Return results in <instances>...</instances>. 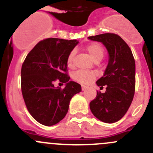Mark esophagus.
<instances>
[{
  "label": "esophagus",
  "instance_id": "obj_1",
  "mask_svg": "<svg viewBox=\"0 0 153 153\" xmlns=\"http://www.w3.org/2000/svg\"><path fill=\"white\" fill-rule=\"evenodd\" d=\"M86 89H87V86H81V89H82V91H84V90H86Z\"/></svg>",
  "mask_w": 153,
  "mask_h": 153
}]
</instances>
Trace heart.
Returning <instances> with one entry per match:
<instances>
[{
  "instance_id": "obj_1",
  "label": "heart",
  "mask_w": 153,
  "mask_h": 153,
  "mask_svg": "<svg viewBox=\"0 0 153 153\" xmlns=\"http://www.w3.org/2000/svg\"><path fill=\"white\" fill-rule=\"evenodd\" d=\"M86 52L89 53L90 57L95 63L100 62L104 56L103 48L97 43H92L90 44L86 48ZM75 55V51L72 50L71 52L69 53L68 57L67 59V64L69 67H73L74 57ZM97 76V73L92 71H84V70H79L75 72L73 75V78L78 83L83 85H87L91 83V82L95 79Z\"/></svg>"
}]
</instances>
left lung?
Returning a JSON list of instances; mask_svg holds the SVG:
<instances>
[{
  "instance_id": "left-lung-1",
  "label": "left lung",
  "mask_w": 153,
  "mask_h": 153,
  "mask_svg": "<svg viewBox=\"0 0 153 153\" xmlns=\"http://www.w3.org/2000/svg\"><path fill=\"white\" fill-rule=\"evenodd\" d=\"M103 44L108 53V63L103 76L96 82L98 86H107L105 93L97 92L89 103L91 113L105 123L121 120L133 101L136 86V64L131 48L115 33L89 36Z\"/></svg>"
}]
</instances>
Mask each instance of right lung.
I'll return each mask as SVG.
<instances>
[{"label": "right lung", "instance_id": "1", "mask_svg": "<svg viewBox=\"0 0 153 153\" xmlns=\"http://www.w3.org/2000/svg\"><path fill=\"white\" fill-rule=\"evenodd\" d=\"M78 42L46 39L35 45L22 64V97L30 115L42 125L52 126L63 120L72 97L81 91V85L69 81L67 74V57ZM56 79L65 83L63 90L54 86Z\"/></svg>", "mask_w": 153, "mask_h": 153}]
</instances>
